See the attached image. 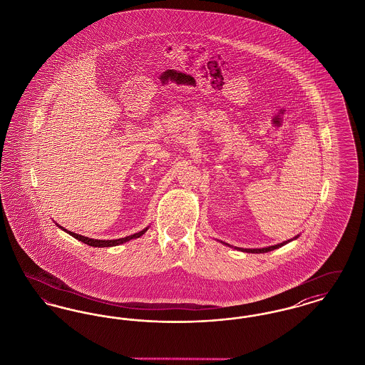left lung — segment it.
<instances>
[{"label":"left lung","mask_w":365,"mask_h":365,"mask_svg":"<svg viewBox=\"0 0 365 365\" xmlns=\"http://www.w3.org/2000/svg\"><path fill=\"white\" fill-rule=\"evenodd\" d=\"M299 235H295L294 238H292V240H287V241H284V242L278 243V245H272V246H267V247H260V249H242V247H234V249H237V250H240V252H245V253H267V252H271V250H275V249H279V247H282V246H284L286 243L292 242V241H294L297 240ZM222 242V241H220ZM227 245V246H230L231 247V245H228L226 242H222Z\"/></svg>","instance_id":"1"}]
</instances>
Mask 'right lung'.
Returning <instances> with one entry per match:
<instances>
[{
	"instance_id": "obj_1",
	"label": "right lung",
	"mask_w": 365,
	"mask_h": 365,
	"mask_svg": "<svg viewBox=\"0 0 365 365\" xmlns=\"http://www.w3.org/2000/svg\"><path fill=\"white\" fill-rule=\"evenodd\" d=\"M56 225H57V223H56ZM57 227H60L63 231H66L67 234H70L71 237H73L75 240H78V241H81V242L86 243L88 246H94V247H110V246H118V245L128 242V241H131V240H137L139 237H142V235L148 231V228H149V227H146V228H143V230L139 231V232H135V234L128 235V237H124V238H119V240H93V238L83 237V235H79V234H75V232H72V231H68V230H66L64 227H61L60 225H57Z\"/></svg>"
}]
</instances>
